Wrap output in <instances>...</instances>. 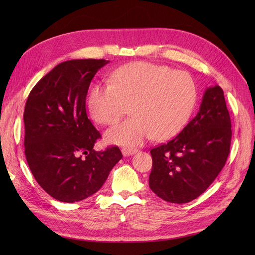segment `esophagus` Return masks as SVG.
Here are the masks:
<instances>
[{
    "label": "esophagus",
    "instance_id": "esophagus-1",
    "mask_svg": "<svg viewBox=\"0 0 255 255\" xmlns=\"http://www.w3.org/2000/svg\"><path fill=\"white\" fill-rule=\"evenodd\" d=\"M137 151H138V150H136V149L123 148V149H122V154H123V155H125V156H129V155H132V154H135Z\"/></svg>",
    "mask_w": 255,
    "mask_h": 255
}]
</instances>
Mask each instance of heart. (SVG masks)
Returning <instances> with one entry per match:
<instances>
[{"instance_id": "1", "label": "heart", "mask_w": 255, "mask_h": 255, "mask_svg": "<svg viewBox=\"0 0 255 255\" xmlns=\"http://www.w3.org/2000/svg\"><path fill=\"white\" fill-rule=\"evenodd\" d=\"M111 84L92 87L88 107L91 117L102 126H115L128 113L133 117L105 135L107 142L136 146L154 136L167 140L179 134L197 101L191 76L167 66L135 61L111 74Z\"/></svg>"}]
</instances>
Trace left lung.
<instances>
[{"label": "left lung", "instance_id": "left-lung-1", "mask_svg": "<svg viewBox=\"0 0 255 255\" xmlns=\"http://www.w3.org/2000/svg\"><path fill=\"white\" fill-rule=\"evenodd\" d=\"M230 114L223 90L208 87L196 117L173 139L153 148L151 190L167 202L198 198L225 167L230 153Z\"/></svg>", "mask_w": 255, "mask_h": 255}]
</instances>
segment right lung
<instances>
[{
  "label": "right lung",
  "instance_id": "add662e5",
  "mask_svg": "<svg viewBox=\"0 0 255 255\" xmlns=\"http://www.w3.org/2000/svg\"><path fill=\"white\" fill-rule=\"evenodd\" d=\"M105 59H72L57 65L29 92L25 103L24 153L41 188L73 203L102 187L122 158L117 145L95 151L101 134L86 113L91 80Z\"/></svg>",
  "mask_w": 255,
  "mask_h": 255
}]
</instances>
